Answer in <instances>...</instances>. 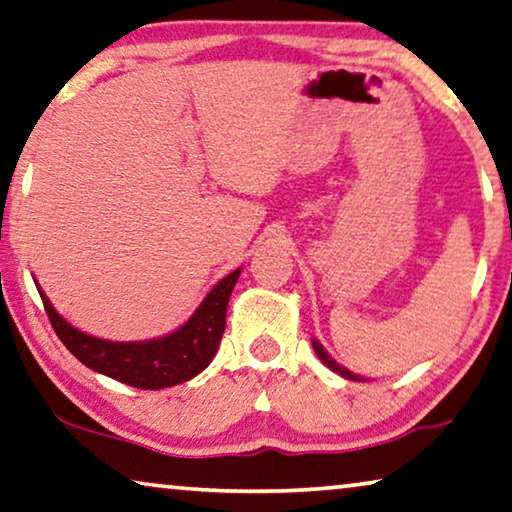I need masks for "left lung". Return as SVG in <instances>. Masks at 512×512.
I'll return each instance as SVG.
<instances>
[{"instance_id": "1", "label": "left lung", "mask_w": 512, "mask_h": 512, "mask_svg": "<svg viewBox=\"0 0 512 512\" xmlns=\"http://www.w3.org/2000/svg\"><path fill=\"white\" fill-rule=\"evenodd\" d=\"M312 349H315V354H317L319 358H322V363L326 365V368H331L333 372H338L340 377H345V379H354V381H363L361 377L354 375V372H349L347 368H342V365H340L338 361H335V358H333V356H331L329 352H326V349L322 347V342L315 340V338H312Z\"/></svg>"}]
</instances>
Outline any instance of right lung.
<instances>
[{
  "mask_svg": "<svg viewBox=\"0 0 512 512\" xmlns=\"http://www.w3.org/2000/svg\"><path fill=\"white\" fill-rule=\"evenodd\" d=\"M239 273L241 269H236L220 280L200 303V308L193 312V317L177 331L142 342H112L78 331L52 308L43 289L36 287L52 329L80 363L121 384L156 391V388L177 386L181 381L197 377L213 361L225 331L227 301H230Z\"/></svg>",
  "mask_w": 512,
  "mask_h": 512,
  "instance_id": "1",
  "label": "right lung"
}]
</instances>
